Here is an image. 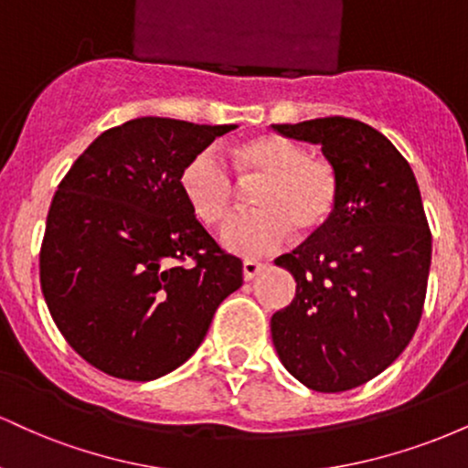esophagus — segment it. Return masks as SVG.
<instances>
[{
	"mask_svg": "<svg viewBox=\"0 0 468 468\" xmlns=\"http://www.w3.org/2000/svg\"><path fill=\"white\" fill-rule=\"evenodd\" d=\"M261 268L264 264H260V261H252V260H246L244 266H241V275H244L246 282H250L252 277H257L261 272Z\"/></svg>",
	"mask_w": 468,
	"mask_h": 468,
	"instance_id": "1",
	"label": "esophagus"
}]
</instances>
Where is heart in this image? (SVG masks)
Segmentation results:
<instances>
[{
  "instance_id": "obj_1",
  "label": "heart",
  "mask_w": 468,
  "mask_h": 468,
  "mask_svg": "<svg viewBox=\"0 0 468 468\" xmlns=\"http://www.w3.org/2000/svg\"><path fill=\"white\" fill-rule=\"evenodd\" d=\"M235 169L264 176L255 193V211L238 213L224 224L222 244L238 255L257 257L290 238L314 235L330 222L336 207L338 180L325 160L308 155L302 144L283 136H257L229 149ZM178 186L193 216L207 227L227 218L235 185L229 166L213 149H200L182 165Z\"/></svg>"
}]
</instances>
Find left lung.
Here are the masks:
<instances>
[{"instance_id": "left-lung-1", "label": "left lung", "mask_w": 468, "mask_h": 468, "mask_svg": "<svg viewBox=\"0 0 468 468\" xmlns=\"http://www.w3.org/2000/svg\"><path fill=\"white\" fill-rule=\"evenodd\" d=\"M321 144L338 180L330 222L277 257L297 282L272 314L279 361L324 394L347 391L388 369L422 316L431 230L410 163L374 127L346 116L272 125Z\"/></svg>"}]
</instances>
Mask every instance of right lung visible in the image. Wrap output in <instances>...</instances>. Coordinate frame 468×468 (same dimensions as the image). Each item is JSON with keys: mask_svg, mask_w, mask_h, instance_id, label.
<instances>
[{"mask_svg": "<svg viewBox=\"0 0 468 468\" xmlns=\"http://www.w3.org/2000/svg\"><path fill=\"white\" fill-rule=\"evenodd\" d=\"M235 127L133 118L101 133L58 185L41 290L66 341L101 372L138 383L174 372L241 286V261L178 186L182 165Z\"/></svg>", "mask_w": 468, "mask_h": 468, "instance_id": "obj_1", "label": "right lung"}]
</instances>
